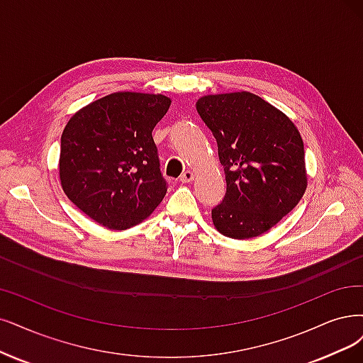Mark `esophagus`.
<instances>
[{"label":"esophagus","instance_id":"34e87169","mask_svg":"<svg viewBox=\"0 0 363 363\" xmlns=\"http://www.w3.org/2000/svg\"><path fill=\"white\" fill-rule=\"evenodd\" d=\"M194 172L193 170H185L182 174H181V182H191L194 181Z\"/></svg>","mask_w":363,"mask_h":363}]
</instances>
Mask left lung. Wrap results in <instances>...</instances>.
I'll list each match as a JSON object with an SVG mask.
<instances>
[{
	"label": "left lung",
	"mask_w": 363,
	"mask_h": 363,
	"mask_svg": "<svg viewBox=\"0 0 363 363\" xmlns=\"http://www.w3.org/2000/svg\"><path fill=\"white\" fill-rule=\"evenodd\" d=\"M196 109L217 139L225 174L224 200L212 209L216 229L233 239L272 229L299 203L308 185L298 127L248 91L208 94Z\"/></svg>",
	"instance_id": "8db88e82"
}]
</instances>
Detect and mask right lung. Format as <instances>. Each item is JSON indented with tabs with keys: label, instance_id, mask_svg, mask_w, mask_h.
Instances as JSON below:
<instances>
[{
	"label": "right lung",
	"instance_id": "right-lung-1",
	"mask_svg": "<svg viewBox=\"0 0 363 363\" xmlns=\"http://www.w3.org/2000/svg\"><path fill=\"white\" fill-rule=\"evenodd\" d=\"M172 99L118 91L79 109L61 136L64 193L106 229L125 230L146 220L164 199L152 130Z\"/></svg>",
	"mask_w": 363,
	"mask_h": 363
}]
</instances>
